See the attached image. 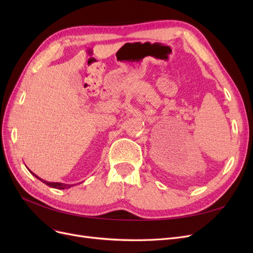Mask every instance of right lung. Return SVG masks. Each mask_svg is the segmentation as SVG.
I'll use <instances>...</instances> for the list:
<instances>
[{
	"instance_id": "right-lung-1",
	"label": "right lung",
	"mask_w": 253,
	"mask_h": 253,
	"mask_svg": "<svg viewBox=\"0 0 253 253\" xmlns=\"http://www.w3.org/2000/svg\"><path fill=\"white\" fill-rule=\"evenodd\" d=\"M28 169V168H27ZM28 171L32 173L35 177H37L38 179H40L42 182H44L45 185H47L48 187H51V188H55V189H59V190H64V189H68V188H71V187H74L75 185H67V183H62V182H50V181H46V180H44V179H42V178H40L39 176H37L35 173H33L32 171H30L29 169H28Z\"/></svg>"
}]
</instances>
